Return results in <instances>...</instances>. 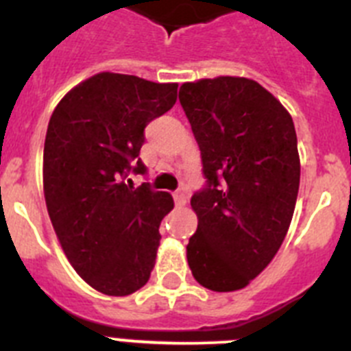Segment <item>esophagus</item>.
Segmentation results:
<instances>
[{"label":"esophagus","instance_id":"1","mask_svg":"<svg viewBox=\"0 0 351 351\" xmlns=\"http://www.w3.org/2000/svg\"><path fill=\"white\" fill-rule=\"evenodd\" d=\"M173 202H176L178 207H182L186 204V195L182 193V191H176V193H173Z\"/></svg>","mask_w":351,"mask_h":351}]
</instances>
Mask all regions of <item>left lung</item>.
Wrapping results in <instances>:
<instances>
[{"mask_svg":"<svg viewBox=\"0 0 351 351\" xmlns=\"http://www.w3.org/2000/svg\"><path fill=\"white\" fill-rule=\"evenodd\" d=\"M179 101L207 179L191 198L198 226L188 265L209 290H241L271 263L291 223L300 181L295 126L281 101L246 77L184 82Z\"/></svg>","mask_w":351,"mask_h":351,"instance_id":"8db88e82","label":"left lung"}]
</instances>
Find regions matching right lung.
<instances>
[{
	"mask_svg": "<svg viewBox=\"0 0 351 351\" xmlns=\"http://www.w3.org/2000/svg\"><path fill=\"white\" fill-rule=\"evenodd\" d=\"M178 100V82L100 71L56 105L43 145V195L71 267L89 287L123 297L147 283L160 223L173 209L167 191L123 179L137 160L149 121Z\"/></svg>",
	"mask_w": 351,
	"mask_h": 351,
	"instance_id": "add662e5",
	"label": "right lung"
}]
</instances>
